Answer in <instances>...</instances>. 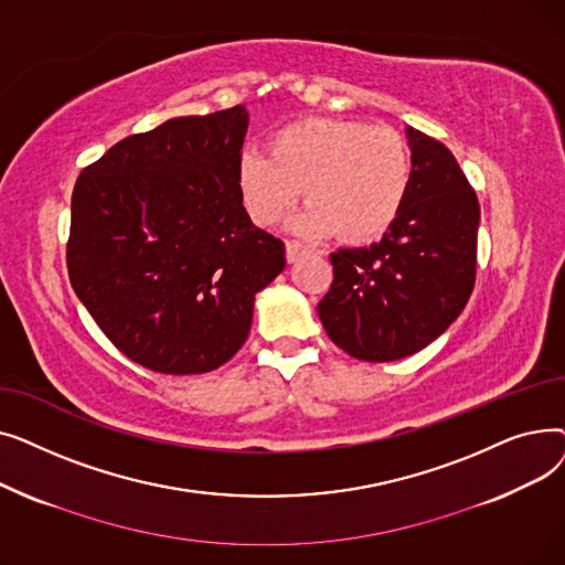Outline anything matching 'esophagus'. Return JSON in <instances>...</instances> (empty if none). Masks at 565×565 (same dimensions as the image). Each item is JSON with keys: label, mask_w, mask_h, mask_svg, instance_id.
Returning <instances> with one entry per match:
<instances>
[{"label": "esophagus", "mask_w": 565, "mask_h": 565, "mask_svg": "<svg viewBox=\"0 0 565 565\" xmlns=\"http://www.w3.org/2000/svg\"><path fill=\"white\" fill-rule=\"evenodd\" d=\"M309 252H311V247L300 243V241H286V258H288V263H295L298 258L307 256Z\"/></svg>", "instance_id": "34e87169"}]
</instances>
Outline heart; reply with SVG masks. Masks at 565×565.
Returning <instances> with one entry per match:
<instances>
[{"label":"heart","mask_w":565,"mask_h":565,"mask_svg":"<svg viewBox=\"0 0 565 565\" xmlns=\"http://www.w3.org/2000/svg\"><path fill=\"white\" fill-rule=\"evenodd\" d=\"M270 156L245 148L235 183L247 215L273 226L298 203L302 233H341L371 243L401 217L412 188V153L401 132L348 118H302L270 137Z\"/></svg>","instance_id":"1"}]
</instances>
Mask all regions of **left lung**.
I'll return each instance as SVG.
<instances>
[{"mask_svg":"<svg viewBox=\"0 0 565 565\" xmlns=\"http://www.w3.org/2000/svg\"><path fill=\"white\" fill-rule=\"evenodd\" d=\"M412 188L380 243L330 256L318 302L328 337L362 362H394L433 343L462 313L477 281L479 199L441 141L407 128Z\"/></svg>","mask_w":565,"mask_h":565,"instance_id":"left-lung-1","label":"left lung"}]
</instances>
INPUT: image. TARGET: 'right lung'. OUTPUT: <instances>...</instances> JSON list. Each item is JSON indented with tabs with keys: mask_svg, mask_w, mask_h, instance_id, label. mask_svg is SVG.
Segmentation results:
<instances>
[{
	"mask_svg": "<svg viewBox=\"0 0 565 565\" xmlns=\"http://www.w3.org/2000/svg\"><path fill=\"white\" fill-rule=\"evenodd\" d=\"M245 105L178 116L82 169L71 203L73 290L135 364L215 371L243 348L256 292L286 265L235 183Z\"/></svg>",
	"mask_w": 565,
	"mask_h": 565,
	"instance_id": "add662e5",
	"label": "right lung"
}]
</instances>
